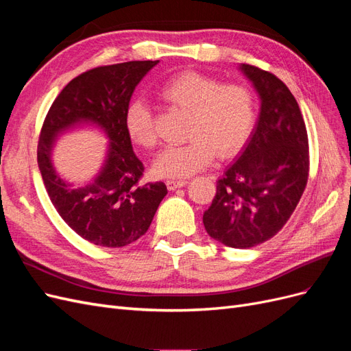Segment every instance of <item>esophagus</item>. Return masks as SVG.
<instances>
[{"mask_svg":"<svg viewBox=\"0 0 351 351\" xmlns=\"http://www.w3.org/2000/svg\"><path fill=\"white\" fill-rule=\"evenodd\" d=\"M186 184H187L186 180H176V178H173V180H168V182H167L168 190H177L180 187H184Z\"/></svg>","mask_w":351,"mask_h":351,"instance_id":"34e87169","label":"esophagus"}]
</instances>
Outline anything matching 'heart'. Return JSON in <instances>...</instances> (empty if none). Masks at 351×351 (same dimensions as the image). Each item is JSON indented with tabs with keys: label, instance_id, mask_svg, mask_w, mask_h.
I'll return each instance as SVG.
<instances>
[{
	"label": "heart",
	"instance_id": "1",
	"mask_svg": "<svg viewBox=\"0 0 351 351\" xmlns=\"http://www.w3.org/2000/svg\"><path fill=\"white\" fill-rule=\"evenodd\" d=\"M168 107L189 112L184 145L169 146L155 161V173L184 178L210 165L215 156L228 159L247 146L258 121V98L249 84L226 83L209 74L187 70L169 77L156 92ZM132 142L145 149L158 145L151 108L133 101L124 112Z\"/></svg>",
	"mask_w": 351,
	"mask_h": 351
}]
</instances>
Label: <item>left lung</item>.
<instances>
[{"label": "left lung", "mask_w": 351, "mask_h": 351, "mask_svg": "<svg viewBox=\"0 0 351 351\" xmlns=\"http://www.w3.org/2000/svg\"><path fill=\"white\" fill-rule=\"evenodd\" d=\"M240 70L259 93V120L243 154L217 182L204 226L226 246L249 249L277 234L299 204L309 177V141L284 82L250 64Z\"/></svg>", "instance_id": "obj_1"}]
</instances>
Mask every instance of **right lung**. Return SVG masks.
<instances>
[{"mask_svg":"<svg viewBox=\"0 0 351 351\" xmlns=\"http://www.w3.org/2000/svg\"><path fill=\"white\" fill-rule=\"evenodd\" d=\"M158 62L129 61L79 74L42 124L38 165L48 196L66 224L97 246L123 247L141 239L168 193L162 182L139 183L145 168L124 125L134 88ZM83 122L99 125L112 142L101 173L88 186L73 188L51 167L50 151L60 132Z\"/></svg>","mask_w":351,"mask_h":351,"instance_id":"obj_1","label":"right lung"}]
</instances>
